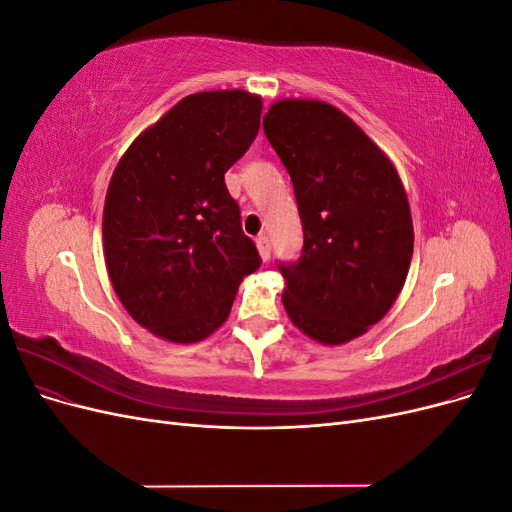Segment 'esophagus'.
Listing matches in <instances>:
<instances>
[{"label":"esophagus","mask_w":512,"mask_h":512,"mask_svg":"<svg viewBox=\"0 0 512 512\" xmlns=\"http://www.w3.org/2000/svg\"><path fill=\"white\" fill-rule=\"evenodd\" d=\"M256 247H258L260 258L267 262L269 256H271V241H269V237H267V235H260V237L256 239Z\"/></svg>","instance_id":"34e87169"}]
</instances>
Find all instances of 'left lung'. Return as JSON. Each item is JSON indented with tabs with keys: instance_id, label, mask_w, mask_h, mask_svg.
<instances>
[{
	"instance_id": "obj_1",
	"label": "left lung",
	"mask_w": 512,
	"mask_h": 512,
	"mask_svg": "<svg viewBox=\"0 0 512 512\" xmlns=\"http://www.w3.org/2000/svg\"><path fill=\"white\" fill-rule=\"evenodd\" d=\"M303 224L297 262L277 265L294 327L339 346L384 318L414 250L404 185L384 151L333 104L280 100L262 119Z\"/></svg>"
}]
</instances>
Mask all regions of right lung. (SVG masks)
Masks as SVG:
<instances>
[{
  "instance_id": "obj_1",
  "label": "right lung",
  "mask_w": 512,
  "mask_h": 512,
  "mask_svg": "<svg viewBox=\"0 0 512 512\" xmlns=\"http://www.w3.org/2000/svg\"><path fill=\"white\" fill-rule=\"evenodd\" d=\"M262 100L243 89L185 96L123 153L108 183L102 241L111 284L153 335L196 344L220 329L260 267L224 173L250 149Z\"/></svg>"
}]
</instances>
